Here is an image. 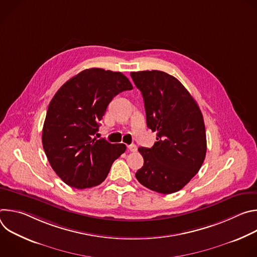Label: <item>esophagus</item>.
Masks as SVG:
<instances>
[{
  "instance_id": "34e87169",
  "label": "esophagus",
  "mask_w": 257,
  "mask_h": 257,
  "mask_svg": "<svg viewBox=\"0 0 257 257\" xmlns=\"http://www.w3.org/2000/svg\"><path fill=\"white\" fill-rule=\"evenodd\" d=\"M128 150L132 153H135L137 151V146L135 144H130V145H128Z\"/></svg>"
}]
</instances>
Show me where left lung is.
<instances>
[{
	"label": "left lung",
	"mask_w": 257,
	"mask_h": 257,
	"mask_svg": "<svg viewBox=\"0 0 257 257\" xmlns=\"http://www.w3.org/2000/svg\"><path fill=\"white\" fill-rule=\"evenodd\" d=\"M141 91L146 124L157 131L152 149L139 148L143 167L135 176L153 191H179L197 174L206 154V135L200 108L188 90L163 71L131 72Z\"/></svg>",
	"instance_id": "left-lung-1"
}]
</instances>
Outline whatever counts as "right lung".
Here are the masks:
<instances>
[{"label":"right lung","instance_id":"add662e5","mask_svg":"<svg viewBox=\"0 0 257 257\" xmlns=\"http://www.w3.org/2000/svg\"><path fill=\"white\" fill-rule=\"evenodd\" d=\"M133 88L121 72L85 69L69 79L52 98L43 128V146L56 174L67 185L85 189L99 185L113 163L126 151L94 137L107 104Z\"/></svg>","mask_w":257,"mask_h":257}]
</instances>
